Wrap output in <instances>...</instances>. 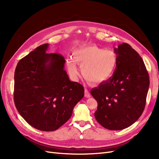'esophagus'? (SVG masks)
I'll return each instance as SVG.
<instances>
[{
  "label": "esophagus",
  "instance_id": "34e87169",
  "mask_svg": "<svg viewBox=\"0 0 159 159\" xmlns=\"http://www.w3.org/2000/svg\"><path fill=\"white\" fill-rule=\"evenodd\" d=\"M84 94H85V98H89L90 97L89 91L87 89H85V90H84Z\"/></svg>",
  "mask_w": 159,
  "mask_h": 159
}]
</instances>
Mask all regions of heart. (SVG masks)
Here are the masks:
<instances>
[{"label":"heart","mask_w":159,"mask_h":159,"mask_svg":"<svg viewBox=\"0 0 159 159\" xmlns=\"http://www.w3.org/2000/svg\"><path fill=\"white\" fill-rule=\"evenodd\" d=\"M75 62L81 66V72L84 79L89 83L97 84L112 75L116 68L117 58L113 51L89 44L75 49L73 57L67 58V68L73 78L78 74Z\"/></svg>","instance_id":"obj_1"}]
</instances>
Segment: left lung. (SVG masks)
Listing matches in <instances>:
<instances>
[{"label":"left lung","instance_id":"1","mask_svg":"<svg viewBox=\"0 0 159 159\" xmlns=\"http://www.w3.org/2000/svg\"><path fill=\"white\" fill-rule=\"evenodd\" d=\"M117 64L113 75L90 93L98 106L95 117L101 125L118 131L135 123L145 107L149 77L141 57L127 43L115 48Z\"/></svg>","mask_w":159,"mask_h":159}]
</instances>
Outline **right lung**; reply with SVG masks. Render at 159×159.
<instances>
[{"instance_id":"right-lung-1","label":"right lung","mask_w":159,"mask_h":159,"mask_svg":"<svg viewBox=\"0 0 159 159\" xmlns=\"http://www.w3.org/2000/svg\"><path fill=\"white\" fill-rule=\"evenodd\" d=\"M48 46L42 44L24 57L14 73V100L18 111L32 127L43 131L63 125L84 96L83 86L69 80L64 57L48 54Z\"/></svg>"}]
</instances>
